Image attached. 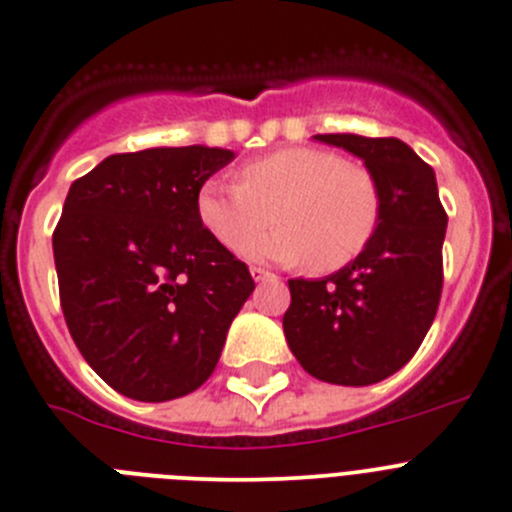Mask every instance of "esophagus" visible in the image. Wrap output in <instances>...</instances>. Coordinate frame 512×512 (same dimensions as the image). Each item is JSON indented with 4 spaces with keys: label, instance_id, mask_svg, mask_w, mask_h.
<instances>
[{
    "label": "esophagus",
    "instance_id": "1",
    "mask_svg": "<svg viewBox=\"0 0 512 512\" xmlns=\"http://www.w3.org/2000/svg\"><path fill=\"white\" fill-rule=\"evenodd\" d=\"M250 275H252V280H255V282L275 280V275H272V272H267L265 267H250Z\"/></svg>",
    "mask_w": 512,
    "mask_h": 512
}]
</instances>
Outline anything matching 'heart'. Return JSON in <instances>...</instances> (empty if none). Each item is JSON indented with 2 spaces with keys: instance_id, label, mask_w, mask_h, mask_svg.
<instances>
[{
  "instance_id": "obj_1",
  "label": "heart",
  "mask_w": 512,
  "mask_h": 512,
  "mask_svg": "<svg viewBox=\"0 0 512 512\" xmlns=\"http://www.w3.org/2000/svg\"><path fill=\"white\" fill-rule=\"evenodd\" d=\"M276 212L272 236L254 237ZM382 197L365 167L347 165L337 152L285 147L240 167V182L207 180L197 192V217L205 230L250 260L285 265L307 262L330 275L352 265L375 237Z\"/></svg>"
}]
</instances>
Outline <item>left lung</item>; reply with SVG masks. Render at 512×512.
I'll return each mask as SVG.
<instances>
[{
  "instance_id": "1",
  "label": "left lung",
  "mask_w": 512,
  "mask_h": 512,
  "mask_svg": "<svg viewBox=\"0 0 512 512\" xmlns=\"http://www.w3.org/2000/svg\"><path fill=\"white\" fill-rule=\"evenodd\" d=\"M365 162L382 197L375 237L352 265L290 280L287 345L312 377L372 385L398 372L438 312L448 215L428 162L395 137L315 135Z\"/></svg>"
}]
</instances>
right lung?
I'll use <instances>...</instances> for the list:
<instances>
[{"label":"right lung","instance_id":"1","mask_svg":"<svg viewBox=\"0 0 512 512\" xmlns=\"http://www.w3.org/2000/svg\"><path fill=\"white\" fill-rule=\"evenodd\" d=\"M235 160L220 147L112 155L72 182L52 235L69 335L109 388L142 403L197 390L255 290L197 217L200 187Z\"/></svg>","mask_w":512,"mask_h":512}]
</instances>
